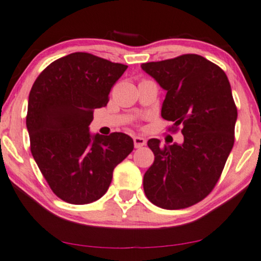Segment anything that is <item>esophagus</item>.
Returning a JSON list of instances; mask_svg holds the SVG:
<instances>
[{"label":"esophagus","instance_id":"1","mask_svg":"<svg viewBox=\"0 0 261 261\" xmlns=\"http://www.w3.org/2000/svg\"><path fill=\"white\" fill-rule=\"evenodd\" d=\"M146 138L140 137V136H135L134 137V144L135 148H142L143 146H146Z\"/></svg>","mask_w":261,"mask_h":261}]
</instances>
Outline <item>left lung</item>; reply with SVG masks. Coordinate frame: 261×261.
Returning <instances> with one entry per match:
<instances>
[{
    "label": "left lung",
    "instance_id": "8db88e82",
    "mask_svg": "<svg viewBox=\"0 0 261 261\" xmlns=\"http://www.w3.org/2000/svg\"><path fill=\"white\" fill-rule=\"evenodd\" d=\"M141 67L166 90L161 117L182 124L184 136L182 144L165 147L156 138L148 141L155 159L144 173V193L161 208H187L212 191L232 149L237 108L231 87L219 66L196 54Z\"/></svg>",
    "mask_w": 261,
    "mask_h": 261
}]
</instances>
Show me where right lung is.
I'll return each mask as SVG.
<instances>
[{
  "label": "right lung",
  "instance_id": "1",
  "mask_svg": "<svg viewBox=\"0 0 261 261\" xmlns=\"http://www.w3.org/2000/svg\"><path fill=\"white\" fill-rule=\"evenodd\" d=\"M126 65L88 53H72L43 70L29 95L26 126L32 156L58 197L73 204L106 194L113 170L134 149L128 135H92L95 108L108 95Z\"/></svg>",
  "mask_w": 261,
  "mask_h": 261
}]
</instances>
